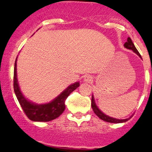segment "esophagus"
<instances>
[{"mask_svg": "<svg viewBox=\"0 0 152 152\" xmlns=\"http://www.w3.org/2000/svg\"><path fill=\"white\" fill-rule=\"evenodd\" d=\"M92 81H93V77L90 76V75H86L83 78V81L86 82V83H91V82H92Z\"/></svg>", "mask_w": 152, "mask_h": 152, "instance_id": "esophagus-1", "label": "esophagus"}]
</instances>
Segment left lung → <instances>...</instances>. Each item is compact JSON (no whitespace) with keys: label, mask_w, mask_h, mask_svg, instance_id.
<instances>
[{"label":"left lung","mask_w":152,"mask_h":152,"mask_svg":"<svg viewBox=\"0 0 152 152\" xmlns=\"http://www.w3.org/2000/svg\"><path fill=\"white\" fill-rule=\"evenodd\" d=\"M124 46L125 48H128V49L132 50L135 53H137L141 58H142V56H141L140 53H139L137 48H136L135 46L132 42V39L131 38L129 37L127 38V41L126 43H124ZM91 107L92 109H93L94 112L96 114V116H98L99 118H100L101 119H102L103 121H106V122H109V123H123V122H126V121H128L130 118H126V119H117V118H112V117H110V116H107V115L104 114V113L101 111L100 109L97 107V106L96 105V103L95 101H94V96H92V99H91Z\"/></svg>","instance_id":"1"}]
</instances>
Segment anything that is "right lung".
Returning a JSON list of instances; mask_svg holds the SVG:
<instances>
[{"label":"right lung","mask_w":152,"mask_h":152,"mask_svg":"<svg viewBox=\"0 0 152 152\" xmlns=\"http://www.w3.org/2000/svg\"><path fill=\"white\" fill-rule=\"evenodd\" d=\"M16 61L17 58L14 66L13 88L19 104L28 118L34 121H50L58 118L65 110L66 99L71 92L79 86V82H76L67 87L60 95L50 103L45 104H34L27 100L20 91L17 79Z\"/></svg>","instance_id":"1"}]
</instances>
